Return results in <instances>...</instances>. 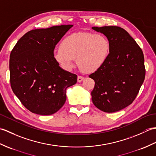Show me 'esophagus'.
Masks as SVG:
<instances>
[{"label":"esophagus","mask_w":156,"mask_h":156,"mask_svg":"<svg viewBox=\"0 0 156 156\" xmlns=\"http://www.w3.org/2000/svg\"><path fill=\"white\" fill-rule=\"evenodd\" d=\"M84 79V78L83 76H78V78H77V80L78 82H81L82 80H83Z\"/></svg>","instance_id":"esophagus-1"}]
</instances>
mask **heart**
Returning a JSON list of instances; mask_svg holds the SVG:
<instances>
[{
  "instance_id": "heart-1",
  "label": "heart",
  "mask_w": 156,
  "mask_h": 156,
  "mask_svg": "<svg viewBox=\"0 0 156 156\" xmlns=\"http://www.w3.org/2000/svg\"><path fill=\"white\" fill-rule=\"evenodd\" d=\"M109 48V41L103 35L76 32L63 39L54 58L66 70L73 68L76 59L80 68L94 72L105 63Z\"/></svg>"
}]
</instances>
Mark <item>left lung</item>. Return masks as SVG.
I'll return each mask as SVG.
<instances>
[{
    "instance_id": "8db88e82",
    "label": "left lung",
    "mask_w": 156,
    "mask_h": 156,
    "mask_svg": "<svg viewBox=\"0 0 156 156\" xmlns=\"http://www.w3.org/2000/svg\"><path fill=\"white\" fill-rule=\"evenodd\" d=\"M92 29L104 34L110 45L104 64L89 76L95 82L91 92L92 101L102 111L117 112L133 102L144 83L143 51L122 28L105 26Z\"/></svg>"
}]
</instances>
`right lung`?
<instances>
[{
	"mask_svg": "<svg viewBox=\"0 0 156 156\" xmlns=\"http://www.w3.org/2000/svg\"><path fill=\"white\" fill-rule=\"evenodd\" d=\"M72 25L31 30L16 43L10 55L11 88L33 113L49 115L66 101V90L77 82V76L64 70L54 58L56 44Z\"/></svg>",
	"mask_w": 156,
	"mask_h": 156,
	"instance_id": "add662e5",
	"label": "right lung"
}]
</instances>
